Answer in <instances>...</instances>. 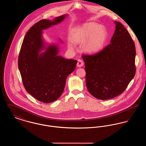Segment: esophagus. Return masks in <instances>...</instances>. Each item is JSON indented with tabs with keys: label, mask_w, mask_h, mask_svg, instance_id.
Listing matches in <instances>:
<instances>
[{
	"label": "esophagus",
	"mask_w": 146,
	"mask_h": 146,
	"mask_svg": "<svg viewBox=\"0 0 146 146\" xmlns=\"http://www.w3.org/2000/svg\"><path fill=\"white\" fill-rule=\"evenodd\" d=\"M83 65V61L82 60L79 59V60H78V63H77V64H76V66H77L78 67H82Z\"/></svg>",
	"instance_id": "34e87169"
}]
</instances>
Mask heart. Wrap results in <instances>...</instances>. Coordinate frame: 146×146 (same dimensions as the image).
Instances as JSON below:
<instances>
[{
    "label": "heart",
    "instance_id": "b5f03b06",
    "mask_svg": "<svg viewBox=\"0 0 146 146\" xmlns=\"http://www.w3.org/2000/svg\"><path fill=\"white\" fill-rule=\"evenodd\" d=\"M107 37V32L104 27L95 22H89L76 29L71 40L74 44H83L82 48L85 52L94 54L102 49ZM68 48L73 49L72 43L68 44Z\"/></svg>",
    "mask_w": 146,
    "mask_h": 146
}]
</instances>
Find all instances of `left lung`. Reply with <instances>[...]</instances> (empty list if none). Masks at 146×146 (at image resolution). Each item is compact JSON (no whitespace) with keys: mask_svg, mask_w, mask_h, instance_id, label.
I'll return each instance as SVG.
<instances>
[{"mask_svg":"<svg viewBox=\"0 0 146 146\" xmlns=\"http://www.w3.org/2000/svg\"><path fill=\"white\" fill-rule=\"evenodd\" d=\"M110 44L98 53L83 55L89 92L99 100L121 94L135 75L136 49L128 31L115 21Z\"/></svg>","mask_w":146,"mask_h":146,"instance_id":"1","label":"left lung"}]
</instances>
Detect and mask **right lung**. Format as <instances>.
Returning <instances> with one entry per match:
<instances>
[{"label":"right lung","instance_id":"right-lung-1","mask_svg":"<svg viewBox=\"0 0 146 146\" xmlns=\"http://www.w3.org/2000/svg\"><path fill=\"white\" fill-rule=\"evenodd\" d=\"M67 16L63 15L53 21L42 20L36 23L25 35L19 54L18 67L26 90L45 104L61 96L67 76L76 67V60L58 55V45H47L42 38L43 30L61 23Z\"/></svg>","mask_w":146,"mask_h":146}]
</instances>
